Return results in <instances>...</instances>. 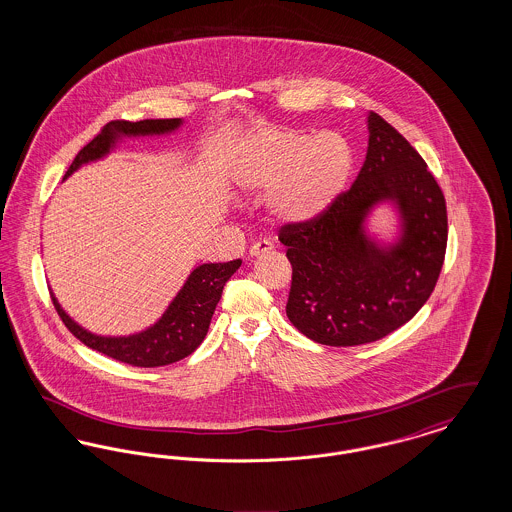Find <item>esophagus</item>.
<instances>
[{"label": "esophagus", "mask_w": 512, "mask_h": 512, "mask_svg": "<svg viewBox=\"0 0 512 512\" xmlns=\"http://www.w3.org/2000/svg\"><path fill=\"white\" fill-rule=\"evenodd\" d=\"M268 251H272V244H270V242H257V244H253L249 247V255H251V257H259V255H263V253H268Z\"/></svg>", "instance_id": "34e87169"}]
</instances>
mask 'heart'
<instances>
[{
  "instance_id": "b5f03b06",
  "label": "heart",
  "mask_w": 512,
  "mask_h": 512,
  "mask_svg": "<svg viewBox=\"0 0 512 512\" xmlns=\"http://www.w3.org/2000/svg\"><path fill=\"white\" fill-rule=\"evenodd\" d=\"M353 169V147L340 132L297 128L247 132L228 165L244 194H267L268 217L284 226H307L326 217L345 194Z\"/></svg>"
}]
</instances>
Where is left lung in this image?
Masks as SVG:
<instances>
[{
	"label": "left lung",
	"mask_w": 512,
	"mask_h": 512,
	"mask_svg": "<svg viewBox=\"0 0 512 512\" xmlns=\"http://www.w3.org/2000/svg\"><path fill=\"white\" fill-rule=\"evenodd\" d=\"M363 169L334 209L307 226H284L292 263L286 315L309 340L349 347L409 322L438 282L447 245L445 197L424 159L391 124L366 115ZM380 206L394 213L391 239L371 230Z\"/></svg>",
	"instance_id": "obj_1"
}]
</instances>
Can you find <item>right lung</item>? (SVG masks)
<instances>
[{"label":"right lung","instance_id":"add662e5","mask_svg":"<svg viewBox=\"0 0 512 512\" xmlns=\"http://www.w3.org/2000/svg\"><path fill=\"white\" fill-rule=\"evenodd\" d=\"M182 126L184 119L109 122L101 130V134H98L88 146L80 149L63 180H67L73 172L82 169L84 165L96 163L111 155L122 140L161 138L174 134ZM240 265L242 261L236 259L230 263H203L195 267L188 274L184 286L172 297L165 313L151 326H147L146 330L128 336H101L90 332L61 307L55 293H51V297L65 326L90 349L126 365L144 368L171 365L192 355L199 347V343L205 340L224 284L230 280V276L240 268Z\"/></svg>","mask_w":512,"mask_h":512}]
</instances>
